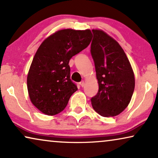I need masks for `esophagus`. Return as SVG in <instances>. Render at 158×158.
Segmentation results:
<instances>
[{
    "mask_svg": "<svg viewBox=\"0 0 158 158\" xmlns=\"http://www.w3.org/2000/svg\"><path fill=\"white\" fill-rule=\"evenodd\" d=\"M79 84H80V85H81V87H83V86H84V85H85V83H84V81H82L81 82H80Z\"/></svg>",
    "mask_w": 158,
    "mask_h": 158,
    "instance_id": "34e87169",
    "label": "esophagus"
}]
</instances>
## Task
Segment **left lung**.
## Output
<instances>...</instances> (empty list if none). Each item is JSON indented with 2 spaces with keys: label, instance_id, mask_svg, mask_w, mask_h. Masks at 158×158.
<instances>
[{
  "label": "left lung",
  "instance_id": "8db88e82",
  "mask_svg": "<svg viewBox=\"0 0 158 158\" xmlns=\"http://www.w3.org/2000/svg\"><path fill=\"white\" fill-rule=\"evenodd\" d=\"M91 54L99 91L91 99L94 110L103 117L123 111L131 99L135 78L131 65L119 44L100 30H92Z\"/></svg>",
  "mask_w": 158,
  "mask_h": 158
}]
</instances>
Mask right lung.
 I'll list each match as a JSON object with an SVG mask.
<instances>
[{"instance_id":"1","label":"right lung","mask_w":158,"mask_h":158,"mask_svg":"<svg viewBox=\"0 0 158 158\" xmlns=\"http://www.w3.org/2000/svg\"><path fill=\"white\" fill-rule=\"evenodd\" d=\"M90 30H59L47 38L37 51L27 75L30 99L47 115L63 111L77 90L70 79L69 61L91 43Z\"/></svg>"}]
</instances>
